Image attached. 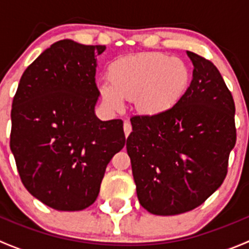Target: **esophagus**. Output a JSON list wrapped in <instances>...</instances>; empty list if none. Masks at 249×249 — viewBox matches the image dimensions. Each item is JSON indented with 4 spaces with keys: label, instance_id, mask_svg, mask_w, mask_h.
<instances>
[{
    "label": "esophagus",
    "instance_id": "obj_1",
    "mask_svg": "<svg viewBox=\"0 0 249 249\" xmlns=\"http://www.w3.org/2000/svg\"><path fill=\"white\" fill-rule=\"evenodd\" d=\"M132 131V126H131V124H130L129 122H125L124 123V132H125V136H129L130 135V132Z\"/></svg>",
    "mask_w": 249,
    "mask_h": 249
}]
</instances>
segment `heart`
<instances>
[{
  "instance_id": "heart-1",
  "label": "heart",
  "mask_w": 249,
  "mask_h": 249,
  "mask_svg": "<svg viewBox=\"0 0 249 249\" xmlns=\"http://www.w3.org/2000/svg\"><path fill=\"white\" fill-rule=\"evenodd\" d=\"M109 82L99 85L105 105L112 110L124 107V99L135 100L144 114H159L184 92L189 71L184 62L162 53H142L119 57L108 66Z\"/></svg>"
}]
</instances>
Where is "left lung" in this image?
I'll list each match as a JSON object with an SVG mask.
<instances>
[{
  "mask_svg": "<svg viewBox=\"0 0 249 249\" xmlns=\"http://www.w3.org/2000/svg\"><path fill=\"white\" fill-rule=\"evenodd\" d=\"M193 79L171 108L135 115L126 140L139 201L148 212L175 215L203 203L222 185L235 147V104L222 74L187 52Z\"/></svg>",
  "mask_w": 249,
  "mask_h": 249,
  "instance_id": "obj_1",
  "label": "left lung"
}]
</instances>
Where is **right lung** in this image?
I'll return each instance as SVG.
<instances>
[{"label": "right lung", "mask_w": 249, "mask_h": 249, "mask_svg": "<svg viewBox=\"0 0 249 249\" xmlns=\"http://www.w3.org/2000/svg\"><path fill=\"white\" fill-rule=\"evenodd\" d=\"M105 46L62 39L22 73L12 105L11 150L22 184L57 211L96 200L106 167L126 143L120 119L95 114L97 55Z\"/></svg>", "instance_id": "obj_1"}]
</instances>
